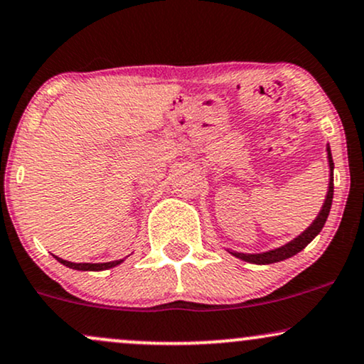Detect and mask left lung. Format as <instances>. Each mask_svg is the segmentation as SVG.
Listing matches in <instances>:
<instances>
[{"mask_svg": "<svg viewBox=\"0 0 364 364\" xmlns=\"http://www.w3.org/2000/svg\"><path fill=\"white\" fill-rule=\"evenodd\" d=\"M327 161H329V169H331L329 171V186H327V195H326V200H323L321 212H318V215L315 217V220L312 222V224H310L307 229L301 232L300 235H296L295 239L290 240V242H287L282 247L271 249V251H266V252H257V254L256 252L246 254V252L229 251L232 256L239 257V259H242L246 262H252V264H273V262L284 261V259H288V257L299 254L300 251H304V249L307 247L315 237H317L318 232L322 230L327 217H329L332 198H334V161H332L329 144H327Z\"/></svg>", "mask_w": 364, "mask_h": 364, "instance_id": "1", "label": "left lung"}]
</instances>
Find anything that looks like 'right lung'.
<instances>
[{
  "mask_svg": "<svg viewBox=\"0 0 364 364\" xmlns=\"http://www.w3.org/2000/svg\"><path fill=\"white\" fill-rule=\"evenodd\" d=\"M55 259L60 262V264L68 266L71 269H77V271H103V269H110L115 268V266L124 262V259H118V261H110V262H71V261H65L63 257H57Z\"/></svg>",
  "mask_w": 364,
  "mask_h": 364,
  "instance_id": "1",
  "label": "right lung"
}]
</instances>
